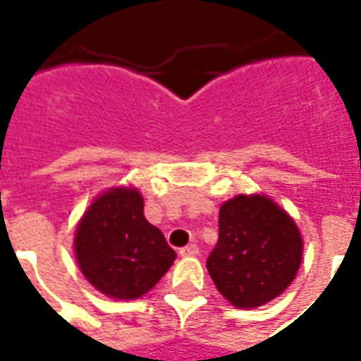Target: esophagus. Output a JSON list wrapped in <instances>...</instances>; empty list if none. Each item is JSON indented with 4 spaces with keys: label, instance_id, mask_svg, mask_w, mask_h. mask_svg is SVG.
Here are the masks:
<instances>
[{
    "label": "esophagus",
    "instance_id": "34e87169",
    "mask_svg": "<svg viewBox=\"0 0 361 361\" xmlns=\"http://www.w3.org/2000/svg\"><path fill=\"white\" fill-rule=\"evenodd\" d=\"M180 255L181 257H195V255H199V247H197L195 243H189L185 247H181Z\"/></svg>",
    "mask_w": 361,
    "mask_h": 361
}]
</instances>
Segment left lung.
<instances>
[{"label":"left lung","mask_w":361,"mask_h":361,"mask_svg":"<svg viewBox=\"0 0 361 361\" xmlns=\"http://www.w3.org/2000/svg\"><path fill=\"white\" fill-rule=\"evenodd\" d=\"M302 235L294 220L261 195H238L220 207L219 242L207 269L235 307H259L280 295L302 263Z\"/></svg>","instance_id":"8db88e82"}]
</instances>
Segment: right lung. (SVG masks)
Returning <instances> with one entry per match:
<instances>
[{
    "label": "right lung",
    "instance_id": "right-lung-1",
    "mask_svg": "<svg viewBox=\"0 0 361 361\" xmlns=\"http://www.w3.org/2000/svg\"><path fill=\"white\" fill-rule=\"evenodd\" d=\"M85 279L102 294L133 300L147 294L176 259L164 234L142 214L137 189H110L90 204L75 234Z\"/></svg>",
    "mask_w": 361,
    "mask_h": 361
}]
</instances>
